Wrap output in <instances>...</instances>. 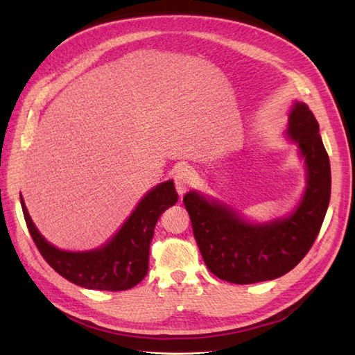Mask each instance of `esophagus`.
I'll return each instance as SVG.
<instances>
[{
  "label": "esophagus",
  "mask_w": 355,
  "mask_h": 355,
  "mask_svg": "<svg viewBox=\"0 0 355 355\" xmlns=\"http://www.w3.org/2000/svg\"><path fill=\"white\" fill-rule=\"evenodd\" d=\"M192 182H194V176H192V171L188 167H179L175 171V187L180 198L191 188Z\"/></svg>",
  "instance_id": "obj_1"
}]
</instances>
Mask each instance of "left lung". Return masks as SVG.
<instances>
[{"label": "left lung", "instance_id": "obj_1", "mask_svg": "<svg viewBox=\"0 0 355 355\" xmlns=\"http://www.w3.org/2000/svg\"><path fill=\"white\" fill-rule=\"evenodd\" d=\"M314 114L295 101L284 137L304 161L305 189L286 216L252 220L222 200L189 191L184 197L198 249L220 280L252 284L292 271L315 241L330 201V161Z\"/></svg>", "mask_w": 355, "mask_h": 355}]
</instances>
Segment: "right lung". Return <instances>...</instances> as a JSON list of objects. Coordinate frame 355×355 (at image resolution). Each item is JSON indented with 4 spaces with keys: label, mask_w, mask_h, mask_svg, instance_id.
Returning a JSON list of instances; mask_svg holds the SVG:
<instances>
[{
    "label": "right lung",
    "mask_w": 355,
    "mask_h": 355,
    "mask_svg": "<svg viewBox=\"0 0 355 355\" xmlns=\"http://www.w3.org/2000/svg\"><path fill=\"white\" fill-rule=\"evenodd\" d=\"M176 201L173 179L161 182L141 198L130 216L108 241L96 249L72 252L62 250L42 237L20 194L31 237L53 270L80 287L110 292L128 290L144 280L157 220Z\"/></svg>",
    "instance_id": "right-lung-1"
}]
</instances>
